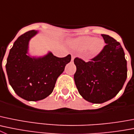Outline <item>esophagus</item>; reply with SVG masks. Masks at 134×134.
Wrapping results in <instances>:
<instances>
[{
	"mask_svg": "<svg viewBox=\"0 0 134 134\" xmlns=\"http://www.w3.org/2000/svg\"><path fill=\"white\" fill-rule=\"evenodd\" d=\"M74 56H72V59H71V60H72V61L74 60Z\"/></svg>",
	"mask_w": 134,
	"mask_h": 134,
	"instance_id": "34e87169",
	"label": "esophagus"
}]
</instances>
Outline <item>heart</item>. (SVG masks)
<instances>
[{"label": "heart", "mask_w": 134, "mask_h": 134, "mask_svg": "<svg viewBox=\"0 0 134 134\" xmlns=\"http://www.w3.org/2000/svg\"><path fill=\"white\" fill-rule=\"evenodd\" d=\"M72 44L75 48L80 50L88 49V54L90 56H96L99 54L104 47L103 40L88 36H81L74 40Z\"/></svg>", "instance_id": "b5f03b06"}]
</instances>
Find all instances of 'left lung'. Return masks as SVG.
I'll return each instance as SVG.
<instances>
[{
  "mask_svg": "<svg viewBox=\"0 0 134 134\" xmlns=\"http://www.w3.org/2000/svg\"><path fill=\"white\" fill-rule=\"evenodd\" d=\"M106 44L99 54L86 62L76 58L74 75L81 96L93 104H102L116 96L127 78V61L120 43L102 34Z\"/></svg>",
  "mask_w": 134,
  "mask_h": 134,
  "instance_id": "1",
  "label": "left lung"
}]
</instances>
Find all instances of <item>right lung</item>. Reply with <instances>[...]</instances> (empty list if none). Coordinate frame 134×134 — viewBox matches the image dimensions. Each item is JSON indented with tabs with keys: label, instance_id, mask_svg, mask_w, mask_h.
Listing matches in <instances>:
<instances>
[{
	"label": "right lung",
	"instance_id": "add662e5",
	"mask_svg": "<svg viewBox=\"0 0 134 134\" xmlns=\"http://www.w3.org/2000/svg\"><path fill=\"white\" fill-rule=\"evenodd\" d=\"M38 33L30 30L17 38L10 50L6 70L16 94L28 101H38L53 91L58 76L71 60V55L58 58L49 52L40 58L27 55L29 42Z\"/></svg>",
	"mask_w": 134,
	"mask_h": 134
}]
</instances>
